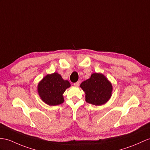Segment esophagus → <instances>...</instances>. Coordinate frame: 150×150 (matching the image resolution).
<instances>
[{
  "label": "esophagus",
  "mask_w": 150,
  "mask_h": 150,
  "mask_svg": "<svg viewBox=\"0 0 150 150\" xmlns=\"http://www.w3.org/2000/svg\"><path fill=\"white\" fill-rule=\"evenodd\" d=\"M79 81H77L76 83H74V85L75 86H78L79 85Z\"/></svg>",
  "instance_id": "34e87169"
}]
</instances>
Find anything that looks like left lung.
I'll list each match as a JSON object with an SVG mask.
<instances>
[{
    "label": "left lung",
    "instance_id": "obj_1",
    "mask_svg": "<svg viewBox=\"0 0 150 150\" xmlns=\"http://www.w3.org/2000/svg\"><path fill=\"white\" fill-rule=\"evenodd\" d=\"M80 87L85 92L86 103L93 105L104 104L112 95L111 82L100 73H93L89 79L81 83Z\"/></svg>",
    "mask_w": 150,
    "mask_h": 150
}]
</instances>
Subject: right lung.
<instances>
[{
    "instance_id": "1",
    "label": "right lung",
    "mask_w": 150,
    "mask_h": 150,
    "mask_svg": "<svg viewBox=\"0 0 150 150\" xmlns=\"http://www.w3.org/2000/svg\"><path fill=\"white\" fill-rule=\"evenodd\" d=\"M71 84L57 72L47 74L40 81L38 92L43 102L49 105H57L64 102L63 93Z\"/></svg>"
}]
</instances>
